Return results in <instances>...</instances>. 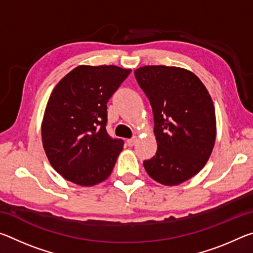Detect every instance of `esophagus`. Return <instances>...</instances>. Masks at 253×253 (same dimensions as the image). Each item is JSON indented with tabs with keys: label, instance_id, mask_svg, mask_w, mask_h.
Listing matches in <instances>:
<instances>
[{
	"label": "esophagus",
	"instance_id": "obj_1",
	"mask_svg": "<svg viewBox=\"0 0 253 253\" xmlns=\"http://www.w3.org/2000/svg\"><path fill=\"white\" fill-rule=\"evenodd\" d=\"M136 143H137V137H132L130 139H127L128 146H134Z\"/></svg>",
	"mask_w": 253,
	"mask_h": 253
}]
</instances>
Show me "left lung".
I'll return each instance as SVG.
<instances>
[{
    "label": "left lung",
    "mask_w": 253,
    "mask_h": 253,
    "mask_svg": "<svg viewBox=\"0 0 253 253\" xmlns=\"http://www.w3.org/2000/svg\"><path fill=\"white\" fill-rule=\"evenodd\" d=\"M151 102L157 152L144 161L147 174L164 185L194 176L208 162L215 142V110L198 77L177 67L145 66L135 70Z\"/></svg>",
    "instance_id": "obj_1"
}]
</instances>
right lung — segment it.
<instances>
[{"instance_id": "right-lung-1", "label": "right lung", "mask_w": 253, "mask_h": 253, "mask_svg": "<svg viewBox=\"0 0 253 253\" xmlns=\"http://www.w3.org/2000/svg\"><path fill=\"white\" fill-rule=\"evenodd\" d=\"M130 74L117 66H79L55 85L42 122V143L63 177L92 186L109 176L124 140L106 130L107 102Z\"/></svg>"}]
</instances>
